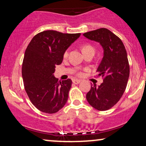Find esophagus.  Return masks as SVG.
I'll return each instance as SVG.
<instances>
[{
    "label": "esophagus",
    "instance_id": "34e87169",
    "mask_svg": "<svg viewBox=\"0 0 146 146\" xmlns=\"http://www.w3.org/2000/svg\"><path fill=\"white\" fill-rule=\"evenodd\" d=\"M73 82L75 84H78L81 82V80H73Z\"/></svg>",
    "mask_w": 146,
    "mask_h": 146
}]
</instances>
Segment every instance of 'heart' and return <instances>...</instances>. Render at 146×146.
Instances as JSON below:
<instances>
[{
    "label": "heart",
    "instance_id": "heart-1",
    "mask_svg": "<svg viewBox=\"0 0 146 146\" xmlns=\"http://www.w3.org/2000/svg\"><path fill=\"white\" fill-rule=\"evenodd\" d=\"M82 49L83 53H84L85 55L87 54L88 53H89L90 51H95L94 46L90 44H83L82 46ZM68 50L67 49L64 51V54H63V56H64V58H66V57H68ZM76 75L79 77H81L83 75V73L81 71H78V73H76Z\"/></svg>",
    "mask_w": 146,
    "mask_h": 146
}]
</instances>
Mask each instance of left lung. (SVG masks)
Instances as JSON below:
<instances>
[{
	"mask_svg": "<svg viewBox=\"0 0 146 146\" xmlns=\"http://www.w3.org/2000/svg\"><path fill=\"white\" fill-rule=\"evenodd\" d=\"M83 35L100 42L104 48V57L97 71V77H102L103 82L97 87L92 84L86 100L95 109L104 111L119 101L126 88L130 75L127 52L121 40L108 29L100 28Z\"/></svg>",
	"mask_w": 146,
	"mask_h": 146,
	"instance_id": "8db88e82",
	"label": "left lung"
}]
</instances>
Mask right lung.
Here are the masks:
<instances>
[{"mask_svg":"<svg viewBox=\"0 0 146 146\" xmlns=\"http://www.w3.org/2000/svg\"><path fill=\"white\" fill-rule=\"evenodd\" d=\"M81 33L47 30L32 38L25 51L22 75L25 91L33 105L45 113H56L66 104L72 80L53 76L63 54Z\"/></svg>","mask_w":146,"mask_h":146,"instance_id":"right-lung-1","label":"right lung"}]
</instances>
